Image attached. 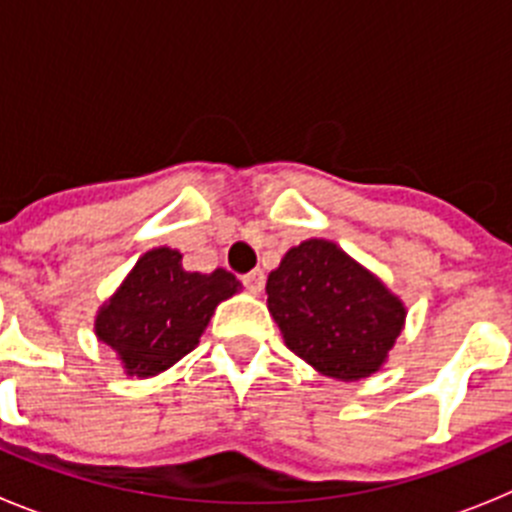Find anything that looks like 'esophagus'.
Listing matches in <instances>:
<instances>
[{"label": "esophagus", "instance_id": "34e87169", "mask_svg": "<svg viewBox=\"0 0 512 512\" xmlns=\"http://www.w3.org/2000/svg\"><path fill=\"white\" fill-rule=\"evenodd\" d=\"M243 284H246V289L251 292V295H261V292H264V284H266V274L261 269L248 271L246 277H243Z\"/></svg>", "mask_w": 512, "mask_h": 512}]
</instances>
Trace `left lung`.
I'll return each mask as SVG.
<instances>
[{"label": "left lung", "mask_w": 512, "mask_h": 512, "mask_svg": "<svg viewBox=\"0 0 512 512\" xmlns=\"http://www.w3.org/2000/svg\"><path fill=\"white\" fill-rule=\"evenodd\" d=\"M266 307L292 354L338 382L387 364L408 307L338 243L307 238L266 279Z\"/></svg>", "instance_id": "8db88e82"}]
</instances>
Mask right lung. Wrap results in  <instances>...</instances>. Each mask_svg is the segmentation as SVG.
Returning <instances> with one entry per match:
<instances>
[{
	"label": "right lung",
	"mask_w": 512,
	"mask_h": 512,
	"mask_svg": "<svg viewBox=\"0 0 512 512\" xmlns=\"http://www.w3.org/2000/svg\"><path fill=\"white\" fill-rule=\"evenodd\" d=\"M238 292L241 282L230 271H187L182 253L158 246L135 261L99 307L94 333L128 377H156L200 343L215 307Z\"/></svg>",
	"instance_id": "obj_1"
}]
</instances>
